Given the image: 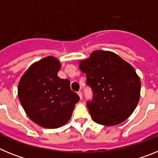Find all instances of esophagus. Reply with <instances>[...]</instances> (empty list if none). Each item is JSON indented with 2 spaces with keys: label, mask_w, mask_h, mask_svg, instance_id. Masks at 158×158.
Here are the masks:
<instances>
[{
  "label": "esophagus",
  "mask_w": 158,
  "mask_h": 158,
  "mask_svg": "<svg viewBox=\"0 0 158 158\" xmlns=\"http://www.w3.org/2000/svg\"><path fill=\"white\" fill-rule=\"evenodd\" d=\"M77 94H78V96H79V97H80V99H82V93L81 91H79L77 93Z\"/></svg>",
  "instance_id": "obj_1"
}]
</instances>
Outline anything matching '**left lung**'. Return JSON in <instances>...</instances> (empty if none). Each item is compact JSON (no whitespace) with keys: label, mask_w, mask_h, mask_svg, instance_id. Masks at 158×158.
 I'll return each mask as SVG.
<instances>
[{"label":"left lung","mask_w":158,"mask_h":158,"mask_svg":"<svg viewBox=\"0 0 158 158\" xmlns=\"http://www.w3.org/2000/svg\"><path fill=\"white\" fill-rule=\"evenodd\" d=\"M93 100L87 107L96 123L115 126L130 117L140 98L141 81L134 67L115 53L94 51L79 61Z\"/></svg>","instance_id":"8db88e82"}]
</instances>
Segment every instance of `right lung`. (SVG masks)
<instances>
[{"mask_svg": "<svg viewBox=\"0 0 158 158\" xmlns=\"http://www.w3.org/2000/svg\"><path fill=\"white\" fill-rule=\"evenodd\" d=\"M61 62L47 56L34 62L21 77L18 97L27 116L40 127H61L71 118L79 96L70 81L58 76Z\"/></svg>", "mask_w": 158, "mask_h": 158, "instance_id": "right-lung-1", "label": "right lung"}]
</instances>
